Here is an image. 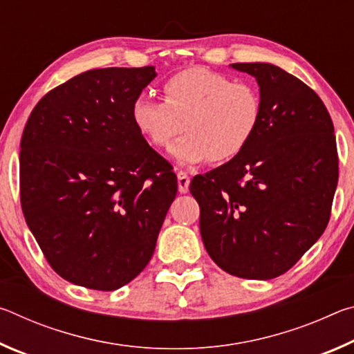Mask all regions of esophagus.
<instances>
[{
    "label": "esophagus",
    "instance_id": "esophagus-1",
    "mask_svg": "<svg viewBox=\"0 0 354 354\" xmlns=\"http://www.w3.org/2000/svg\"><path fill=\"white\" fill-rule=\"evenodd\" d=\"M190 184V176L185 171H178V190L181 194H187Z\"/></svg>",
    "mask_w": 354,
    "mask_h": 354
}]
</instances>
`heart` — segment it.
Segmentation results:
<instances>
[{"label":"heart","instance_id":"1","mask_svg":"<svg viewBox=\"0 0 354 354\" xmlns=\"http://www.w3.org/2000/svg\"><path fill=\"white\" fill-rule=\"evenodd\" d=\"M162 97L164 101L139 97L131 117L137 131L158 148L169 147L185 127L187 133L171 147L173 159L181 165L237 158L262 120V98L253 84L205 67L167 77Z\"/></svg>","mask_w":354,"mask_h":354}]
</instances>
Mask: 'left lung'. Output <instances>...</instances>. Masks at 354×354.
Returning <instances> with one entry per match:
<instances>
[{"instance_id": "1", "label": "left lung", "mask_w": 354, "mask_h": 354, "mask_svg": "<svg viewBox=\"0 0 354 354\" xmlns=\"http://www.w3.org/2000/svg\"><path fill=\"white\" fill-rule=\"evenodd\" d=\"M256 77L262 120L250 145L196 175L205 248L221 270L247 279L286 273L319 241L339 179L333 120L313 88L277 65L231 64Z\"/></svg>"}]
</instances>
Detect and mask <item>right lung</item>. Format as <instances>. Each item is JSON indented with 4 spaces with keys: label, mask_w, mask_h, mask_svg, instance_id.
<instances>
[{
    "label": "right lung",
    "mask_w": 354,
    "mask_h": 354,
    "mask_svg": "<svg viewBox=\"0 0 354 354\" xmlns=\"http://www.w3.org/2000/svg\"><path fill=\"white\" fill-rule=\"evenodd\" d=\"M154 77V67L84 71L48 92L23 131V215L53 270L76 286L133 281L176 196L171 165L131 117Z\"/></svg>",
    "instance_id": "obj_1"
}]
</instances>
